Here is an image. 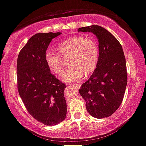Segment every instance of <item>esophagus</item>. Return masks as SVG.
Instances as JSON below:
<instances>
[{"label": "esophagus", "mask_w": 146, "mask_h": 146, "mask_svg": "<svg viewBox=\"0 0 146 146\" xmlns=\"http://www.w3.org/2000/svg\"><path fill=\"white\" fill-rule=\"evenodd\" d=\"M70 85H73V86H75L76 88H77L78 89H79V88H80V84H78V83H75V84H70Z\"/></svg>", "instance_id": "1"}]
</instances>
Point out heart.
<instances>
[{
    "label": "heart",
    "instance_id": "b5f03b06",
    "mask_svg": "<svg viewBox=\"0 0 146 146\" xmlns=\"http://www.w3.org/2000/svg\"><path fill=\"white\" fill-rule=\"evenodd\" d=\"M58 54L68 58V69L63 73L61 80L66 82L79 80L83 75L88 76L95 70L99 59V48L94 39L77 35L66 39L56 47ZM58 54L48 50L44 61L53 74L58 76L63 69V62Z\"/></svg>",
    "mask_w": 146,
    "mask_h": 146
}]
</instances>
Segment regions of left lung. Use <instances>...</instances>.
<instances>
[{"label":"left lung","instance_id":"left-lung-1","mask_svg":"<svg viewBox=\"0 0 146 146\" xmlns=\"http://www.w3.org/2000/svg\"><path fill=\"white\" fill-rule=\"evenodd\" d=\"M78 32H92L99 42L97 67L90 78L82 84L79 93L86 102V110L92 117H108L121 104L127 85L123 48L115 36L101 26L81 27Z\"/></svg>","mask_w":146,"mask_h":146}]
</instances>
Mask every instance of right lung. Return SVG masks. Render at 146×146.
I'll list each match as a JSON object with an SVG mask.
<instances>
[{
	"mask_svg": "<svg viewBox=\"0 0 146 146\" xmlns=\"http://www.w3.org/2000/svg\"><path fill=\"white\" fill-rule=\"evenodd\" d=\"M61 32L37 33L28 40L17 61V89L28 112L38 121L54 126L66 117V85L51 73L44 61L52 39Z\"/></svg>",
	"mask_w": 146,
	"mask_h": 146,
	"instance_id": "1",
	"label": "right lung"
}]
</instances>
